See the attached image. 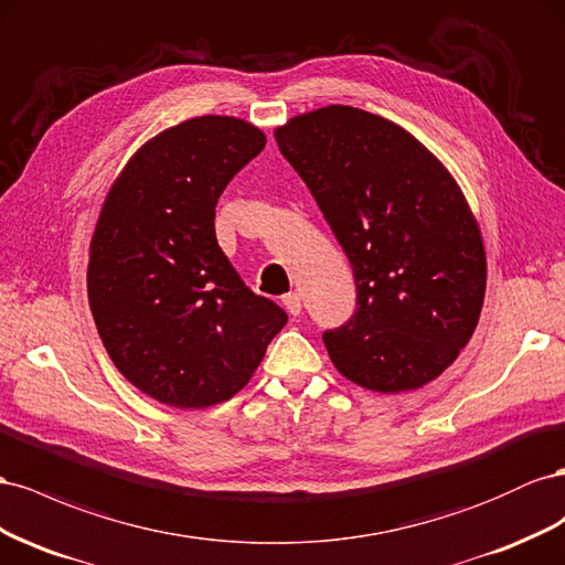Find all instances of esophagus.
<instances>
[{
  "mask_svg": "<svg viewBox=\"0 0 565 565\" xmlns=\"http://www.w3.org/2000/svg\"><path fill=\"white\" fill-rule=\"evenodd\" d=\"M284 305H286V310L291 312L294 317H298L302 312V300H300L298 294H286L284 296Z\"/></svg>",
  "mask_w": 565,
  "mask_h": 565,
  "instance_id": "1",
  "label": "esophagus"
}]
</instances>
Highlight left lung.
I'll return each mask as SVG.
<instances>
[{"instance_id": "8db88e82", "label": "left lung", "mask_w": 565, "mask_h": 565, "mask_svg": "<svg viewBox=\"0 0 565 565\" xmlns=\"http://www.w3.org/2000/svg\"><path fill=\"white\" fill-rule=\"evenodd\" d=\"M358 286V310L324 331L338 372L379 393L422 388L457 360L486 298V250L463 193L399 125L327 106L277 130Z\"/></svg>"}]
</instances>
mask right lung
I'll list each match as a JSON object with an SVG mask.
<instances>
[{
    "label": "right lung",
    "instance_id": "add662e5",
    "mask_svg": "<svg viewBox=\"0 0 565 565\" xmlns=\"http://www.w3.org/2000/svg\"><path fill=\"white\" fill-rule=\"evenodd\" d=\"M257 127L191 118L135 153L92 236L87 291L106 352L141 393L201 409L236 395L288 321L222 253L215 205L265 149Z\"/></svg>",
    "mask_w": 565,
    "mask_h": 565
}]
</instances>
